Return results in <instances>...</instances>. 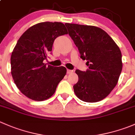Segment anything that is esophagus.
Returning a JSON list of instances; mask_svg holds the SVG:
<instances>
[{
	"instance_id": "esophagus-1",
	"label": "esophagus",
	"mask_w": 135,
	"mask_h": 135,
	"mask_svg": "<svg viewBox=\"0 0 135 135\" xmlns=\"http://www.w3.org/2000/svg\"><path fill=\"white\" fill-rule=\"evenodd\" d=\"M74 73V70H69V69H67V74H70V73Z\"/></svg>"
}]
</instances>
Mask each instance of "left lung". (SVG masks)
<instances>
[{
  "instance_id": "1",
  "label": "left lung",
  "mask_w": 135,
  "mask_h": 135,
  "mask_svg": "<svg viewBox=\"0 0 135 135\" xmlns=\"http://www.w3.org/2000/svg\"><path fill=\"white\" fill-rule=\"evenodd\" d=\"M69 35L78 47L80 57L89 69L76 70L78 81L73 86L78 99L96 103L107 97L118 84L122 70V53L104 31L91 25L65 23Z\"/></svg>"
}]
</instances>
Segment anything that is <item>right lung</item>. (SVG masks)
Instances as JSON below:
<instances>
[{
    "mask_svg": "<svg viewBox=\"0 0 135 135\" xmlns=\"http://www.w3.org/2000/svg\"><path fill=\"white\" fill-rule=\"evenodd\" d=\"M68 34L61 22H42L32 26L17 41L11 55V73L20 91L28 99L42 101L51 97L66 75L64 66L43 62L52 50L54 40Z\"/></svg>",
    "mask_w": 135,
    "mask_h": 135,
    "instance_id": "1",
    "label": "right lung"
}]
</instances>
